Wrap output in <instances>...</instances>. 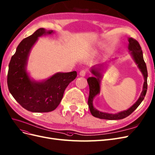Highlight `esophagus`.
Wrapping results in <instances>:
<instances>
[{
    "mask_svg": "<svg viewBox=\"0 0 155 155\" xmlns=\"http://www.w3.org/2000/svg\"><path fill=\"white\" fill-rule=\"evenodd\" d=\"M86 73H87V71L84 70V69H83V70H81V71H80L79 76L83 77V76H84L85 75H86Z\"/></svg>",
    "mask_w": 155,
    "mask_h": 155,
    "instance_id": "1",
    "label": "esophagus"
}]
</instances>
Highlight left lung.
Wrapping results in <instances>:
<instances>
[{
    "instance_id": "8db88e82",
    "label": "left lung",
    "mask_w": 155,
    "mask_h": 155,
    "mask_svg": "<svg viewBox=\"0 0 155 155\" xmlns=\"http://www.w3.org/2000/svg\"><path fill=\"white\" fill-rule=\"evenodd\" d=\"M128 41V49L131 51V54L132 55L133 59H134L135 61L138 65V68H140L145 80L144 83H143V90L141 93V95L139 99H138L137 102L131 108L127 110L119 112L118 114H110L108 113H103V112L97 110L94 108L92 101L95 96L98 94L100 92V78L101 76V73L99 72H97V71H95L94 68L93 69H92V72L93 73V74H94L95 77H89L87 79L90 89L88 104L92 115L95 117H97V118L106 120H119L124 119L127 116L131 115L137 108L138 106L140 104L143 99H144L147 89V71L146 64L144 60H143L142 48L138 41L133 38H130Z\"/></svg>"
}]
</instances>
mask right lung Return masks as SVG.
Returning a JSON list of instances; mask_svg holds the SVG:
<instances>
[{"mask_svg": "<svg viewBox=\"0 0 155 155\" xmlns=\"http://www.w3.org/2000/svg\"><path fill=\"white\" fill-rule=\"evenodd\" d=\"M44 28L36 30L18 45L9 64L8 87L10 93L24 108L32 112H49L60 104L65 88L77 76L76 71L57 73L43 82L32 81L25 71L31 47L39 36L52 34Z\"/></svg>", "mask_w": 155, "mask_h": 155, "instance_id": "right-lung-1", "label": "right lung"}]
</instances>
